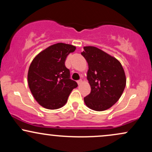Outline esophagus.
Returning a JSON list of instances; mask_svg holds the SVG:
<instances>
[{
    "label": "esophagus",
    "instance_id": "1",
    "mask_svg": "<svg viewBox=\"0 0 152 152\" xmlns=\"http://www.w3.org/2000/svg\"><path fill=\"white\" fill-rule=\"evenodd\" d=\"M77 83H78V85H80V84H81V83H82V80H81V79L78 80V81H77Z\"/></svg>",
    "mask_w": 152,
    "mask_h": 152
}]
</instances>
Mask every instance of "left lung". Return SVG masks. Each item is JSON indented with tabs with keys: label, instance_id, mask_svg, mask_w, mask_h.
<instances>
[{
	"label": "left lung",
	"instance_id": "left-lung-1",
	"mask_svg": "<svg viewBox=\"0 0 152 152\" xmlns=\"http://www.w3.org/2000/svg\"><path fill=\"white\" fill-rule=\"evenodd\" d=\"M81 55L88 65L87 79L91 93L85 104L94 111L109 109L118 102L126 86V76L121 63L94 46H85Z\"/></svg>",
	"mask_w": 152,
	"mask_h": 152
}]
</instances>
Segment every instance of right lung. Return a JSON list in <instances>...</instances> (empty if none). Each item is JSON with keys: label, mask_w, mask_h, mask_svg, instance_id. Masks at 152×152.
Wrapping results in <instances>:
<instances>
[{"label": "right lung", "mask_w": 152, "mask_h": 152, "mask_svg": "<svg viewBox=\"0 0 152 152\" xmlns=\"http://www.w3.org/2000/svg\"><path fill=\"white\" fill-rule=\"evenodd\" d=\"M76 50L72 45L58 43L39 53L28 72V83L36 102L48 109H57L67 102L69 94L78 86L66 67L67 56Z\"/></svg>", "instance_id": "add662e5"}]
</instances>
